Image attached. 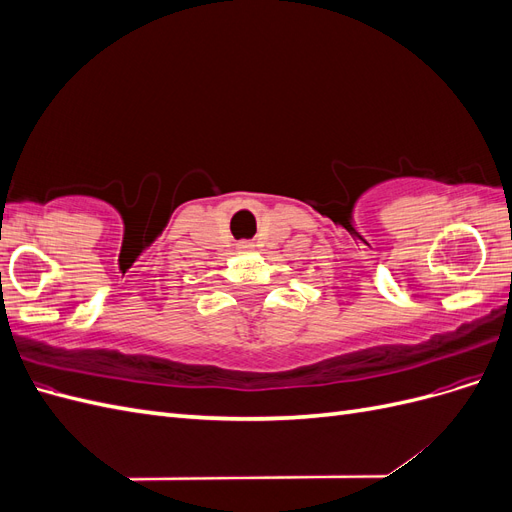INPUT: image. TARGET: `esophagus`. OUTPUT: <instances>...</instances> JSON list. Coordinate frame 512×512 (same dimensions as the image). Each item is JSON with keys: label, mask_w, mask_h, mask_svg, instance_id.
<instances>
[{"label": "esophagus", "mask_w": 512, "mask_h": 512, "mask_svg": "<svg viewBox=\"0 0 512 512\" xmlns=\"http://www.w3.org/2000/svg\"><path fill=\"white\" fill-rule=\"evenodd\" d=\"M239 247H241V250H252V243L250 241H241Z\"/></svg>", "instance_id": "1"}]
</instances>
